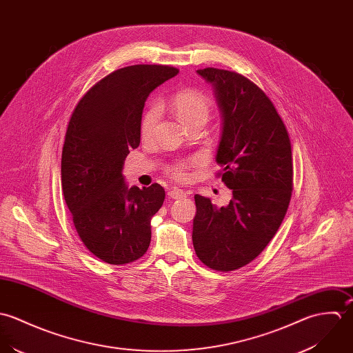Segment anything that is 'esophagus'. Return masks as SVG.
Returning <instances> with one entry per match:
<instances>
[{
  "instance_id": "34e87169",
  "label": "esophagus",
  "mask_w": 353,
  "mask_h": 353,
  "mask_svg": "<svg viewBox=\"0 0 353 353\" xmlns=\"http://www.w3.org/2000/svg\"><path fill=\"white\" fill-rule=\"evenodd\" d=\"M187 195V192H184L183 190H179V188H172L169 192H168V196L170 199H180V198H184Z\"/></svg>"
}]
</instances>
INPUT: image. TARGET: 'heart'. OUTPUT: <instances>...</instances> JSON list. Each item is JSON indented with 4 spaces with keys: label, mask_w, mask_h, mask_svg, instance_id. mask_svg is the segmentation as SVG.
Segmentation results:
<instances>
[{
    "label": "heart",
    "mask_w": 353,
    "mask_h": 353,
    "mask_svg": "<svg viewBox=\"0 0 353 353\" xmlns=\"http://www.w3.org/2000/svg\"><path fill=\"white\" fill-rule=\"evenodd\" d=\"M172 108L181 120V123L185 125L192 120L196 119H205L208 120L210 113V103L208 98L194 90H184L174 95L172 99ZM161 114V109L158 105L152 103L145 113L141 117V134L143 138L151 137L158 119ZM170 174L177 180H184L187 177V163L177 162L169 168Z\"/></svg>",
    "instance_id": "1"
}]
</instances>
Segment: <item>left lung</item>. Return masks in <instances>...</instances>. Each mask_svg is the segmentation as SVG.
<instances>
[{"label": "left lung", "mask_w": 353, "mask_h": 353, "mask_svg": "<svg viewBox=\"0 0 353 353\" xmlns=\"http://www.w3.org/2000/svg\"><path fill=\"white\" fill-rule=\"evenodd\" d=\"M196 73L212 84L221 112L215 161L232 199L216 208L195 195L192 241L206 266L232 272L254 261L281 225L293 185L290 141L272 101L247 77L216 68Z\"/></svg>", "instance_id": "1"}]
</instances>
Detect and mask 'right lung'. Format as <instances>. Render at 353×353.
Wrapping results in <instances>:
<instances>
[{
	"mask_svg": "<svg viewBox=\"0 0 353 353\" xmlns=\"http://www.w3.org/2000/svg\"><path fill=\"white\" fill-rule=\"evenodd\" d=\"M177 73L166 65L112 72L72 113L61 158L63 192L81 241L106 263L134 262L150 245V221L165 201V190L157 183L128 187L123 168L141 143L147 97Z\"/></svg>",
	"mask_w": 353,
	"mask_h": 353,
	"instance_id": "1",
	"label": "right lung"
}]
</instances>
